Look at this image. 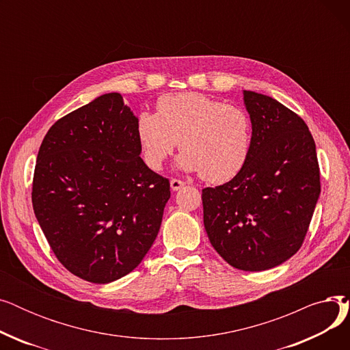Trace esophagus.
I'll return each instance as SVG.
<instances>
[{"instance_id":"obj_1","label":"esophagus","mask_w":350,"mask_h":350,"mask_svg":"<svg viewBox=\"0 0 350 350\" xmlns=\"http://www.w3.org/2000/svg\"><path fill=\"white\" fill-rule=\"evenodd\" d=\"M185 185H186V183L183 181V180H178V178H172V180H170V187H172L173 191L180 190Z\"/></svg>"}]
</instances>
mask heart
<instances>
[{"mask_svg":"<svg viewBox=\"0 0 350 350\" xmlns=\"http://www.w3.org/2000/svg\"><path fill=\"white\" fill-rule=\"evenodd\" d=\"M136 136L149 167L161 169L180 144L181 170L200 172L208 183H226L248 161L252 123L240 106L187 92L159 98L156 113L140 112Z\"/></svg>","mask_w":350,"mask_h":350,"instance_id":"heart-1","label":"heart"}]
</instances>
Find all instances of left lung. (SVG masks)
Here are the masks:
<instances>
[{
	"label": "left lung",
	"instance_id": "1",
	"mask_svg": "<svg viewBox=\"0 0 350 350\" xmlns=\"http://www.w3.org/2000/svg\"><path fill=\"white\" fill-rule=\"evenodd\" d=\"M252 147L244 169L203 190L204 227L234 268L265 271L301 248L321 193L317 147L306 123L267 95L244 90Z\"/></svg>",
	"mask_w": 350,
	"mask_h": 350
}]
</instances>
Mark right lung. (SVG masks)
Segmentation results:
<instances>
[{"mask_svg": "<svg viewBox=\"0 0 350 350\" xmlns=\"http://www.w3.org/2000/svg\"><path fill=\"white\" fill-rule=\"evenodd\" d=\"M136 122L120 94L102 95L55 122L36 157L35 217L58 261L94 284L142 262L170 198L140 157Z\"/></svg>", "mask_w": 350, "mask_h": 350, "instance_id": "1", "label": "right lung"}]
</instances>
